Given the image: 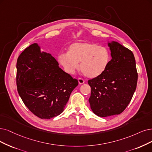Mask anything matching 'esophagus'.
<instances>
[{
  "label": "esophagus",
  "mask_w": 152,
  "mask_h": 152,
  "mask_svg": "<svg viewBox=\"0 0 152 152\" xmlns=\"http://www.w3.org/2000/svg\"><path fill=\"white\" fill-rule=\"evenodd\" d=\"M78 82H79V84H80V85H82V84L85 83V80H84L83 78H81V77H79L78 78Z\"/></svg>",
  "instance_id": "obj_1"
}]
</instances>
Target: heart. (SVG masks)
Returning <instances> with one entry per match:
<instances>
[{"mask_svg": "<svg viewBox=\"0 0 152 152\" xmlns=\"http://www.w3.org/2000/svg\"><path fill=\"white\" fill-rule=\"evenodd\" d=\"M111 61L110 50L98 44L83 42L71 44L67 53L58 56V61L64 71L74 75L79 67L86 77L94 78L102 75Z\"/></svg>", "mask_w": 152, "mask_h": 152, "instance_id": "heart-1", "label": "heart"}]
</instances>
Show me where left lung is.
<instances>
[{"label": "left lung", "instance_id": "8db88e82", "mask_svg": "<svg viewBox=\"0 0 152 152\" xmlns=\"http://www.w3.org/2000/svg\"><path fill=\"white\" fill-rule=\"evenodd\" d=\"M112 59L102 75L88 80L93 113L100 117L119 115L131 102L138 80L132 50L116 42L109 43Z\"/></svg>", "mask_w": 152, "mask_h": 152}]
</instances>
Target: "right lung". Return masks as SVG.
I'll return each mask as SVG.
<instances>
[{"instance_id": "obj_1", "label": "right lung", "mask_w": 152, "mask_h": 152, "mask_svg": "<svg viewBox=\"0 0 152 152\" xmlns=\"http://www.w3.org/2000/svg\"><path fill=\"white\" fill-rule=\"evenodd\" d=\"M50 54L41 52L36 43L27 48L17 61L16 84L22 102L41 119L63 111L78 81L58 66Z\"/></svg>"}]
</instances>
